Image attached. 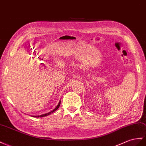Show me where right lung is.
<instances>
[{
	"mask_svg": "<svg viewBox=\"0 0 146 146\" xmlns=\"http://www.w3.org/2000/svg\"><path fill=\"white\" fill-rule=\"evenodd\" d=\"M60 104H61V101H60L59 102V103H58V106H56V108H55L52 111H51V112H48V113H44V114H42V115H31L32 117H45V116H47V115H50V114H51V113H52L53 112H54V111H56V110L59 108V107H60Z\"/></svg>",
	"mask_w": 146,
	"mask_h": 146,
	"instance_id": "right-lung-1",
	"label": "right lung"
}]
</instances>
